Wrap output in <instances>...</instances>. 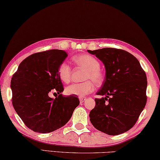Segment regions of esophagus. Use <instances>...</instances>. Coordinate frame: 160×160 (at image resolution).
I'll return each instance as SVG.
<instances>
[{
    "mask_svg": "<svg viewBox=\"0 0 160 160\" xmlns=\"http://www.w3.org/2000/svg\"><path fill=\"white\" fill-rule=\"evenodd\" d=\"M86 100L85 98H80V103H82Z\"/></svg>",
    "mask_w": 160,
    "mask_h": 160,
    "instance_id": "34e87169",
    "label": "esophagus"
}]
</instances>
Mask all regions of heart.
Masks as SVG:
<instances>
[{
    "instance_id": "heart-1",
    "label": "heart",
    "mask_w": 160,
    "mask_h": 160,
    "mask_svg": "<svg viewBox=\"0 0 160 160\" xmlns=\"http://www.w3.org/2000/svg\"><path fill=\"white\" fill-rule=\"evenodd\" d=\"M73 62L76 65L86 70L84 75L85 82L82 83H74L65 88L67 95H74L83 98L92 92L95 89V82L100 85L103 80L102 72L100 70V64L95 58L90 55H80L73 58ZM72 70L66 62H62L58 68V75L63 82L69 83L71 79Z\"/></svg>"
}]
</instances>
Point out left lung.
I'll return each instance as SVG.
<instances>
[{
	"label": "left lung",
	"instance_id": "1",
	"mask_svg": "<svg viewBox=\"0 0 160 160\" xmlns=\"http://www.w3.org/2000/svg\"><path fill=\"white\" fill-rule=\"evenodd\" d=\"M88 52L105 65V80L97 92L90 112L92 125L109 135H118L132 128L147 102L146 73L131 53L106 48Z\"/></svg>",
	"mask_w": 160,
	"mask_h": 160
}]
</instances>
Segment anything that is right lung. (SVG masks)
<instances>
[{"instance_id":"obj_1","label":"right lung","mask_w":160,"mask_h":160,"mask_svg":"<svg viewBox=\"0 0 160 160\" xmlns=\"http://www.w3.org/2000/svg\"><path fill=\"white\" fill-rule=\"evenodd\" d=\"M62 50L34 53L24 59L12 75L11 88L12 106L24 124L39 133H49L64 126L79 105V99L62 96L58 68L67 58ZM52 90L58 96L49 97Z\"/></svg>"}]
</instances>
